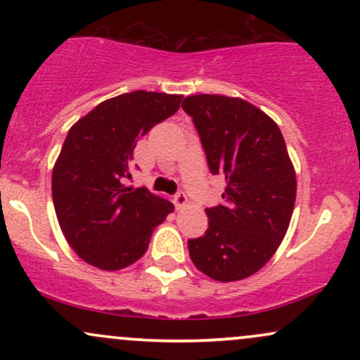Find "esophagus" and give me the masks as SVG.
I'll use <instances>...</instances> for the list:
<instances>
[{
	"label": "esophagus",
	"instance_id": "obj_1",
	"mask_svg": "<svg viewBox=\"0 0 360 360\" xmlns=\"http://www.w3.org/2000/svg\"><path fill=\"white\" fill-rule=\"evenodd\" d=\"M172 201H174L177 208H183V206L188 205V196H186L184 191H177L174 194V198H172Z\"/></svg>",
	"mask_w": 360,
	"mask_h": 360
}]
</instances>
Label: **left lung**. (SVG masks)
I'll list each match as a JSON object with an SVG mask.
<instances>
[{
	"instance_id": "obj_1",
	"label": "left lung",
	"mask_w": 360,
	"mask_h": 360,
	"mask_svg": "<svg viewBox=\"0 0 360 360\" xmlns=\"http://www.w3.org/2000/svg\"><path fill=\"white\" fill-rule=\"evenodd\" d=\"M212 174L225 177L208 230L189 238L194 266L212 279L238 281L266 266L288 232L296 200L295 167L279 127L240 98L196 94L183 101Z\"/></svg>"
}]
</instances>
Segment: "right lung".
<instances>
[{
	"label": "right lung",
	"mask_w": 360,
	"mask_h": 360,
	"mask_svg": "<svg viewBox=\"0 0 360 360\" xmlns=\"http://www.w3.org/2000/svg\"><path fill=\"white\" fill-rule=\"evenodd\" d=\"M179 94L134 91L100 103L69 130L52 174L65 240L82 260L118 271L146 254L152 232L174 210L147 188H128L134 148L179 110Z\"/></svg>",
	"instance_id": "right-lung-1"
}]
</instances>
